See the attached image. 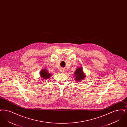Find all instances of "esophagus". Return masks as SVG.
<instances>
[{"label":"esophagus","instance_id":"obj_1","mask_svg":"<svg viewBox=\"0 0 127 127\" xmlns=\"http://www.w3.org/2000/svg\"><path fill=\"white\" fill-rule=\"evenodd\" d=\"M60 71H61V72H64V71H65V69H64V68H63V67L61 68V69H60Z\"/></svg>","mask_w":127,"mask_h":127}]
</instances>
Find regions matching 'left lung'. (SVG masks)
Here are the masks:
<instances>
[{
  "label": "left lung",
  "mask_w": 127,
  "mask_h": 127,
  "mask_svg": "<svg viewBox=\"0 0 127 127\" xmlns=\"http://www.w3.org/2000/svg\"><path fill=\"white\" fill-rule=\"evenodd\" d=\"M74 75L76 81L77 82H80L86 77V75L83 72V69L81 67L77 68V69L76 70V71L75 72Z\"/></svg>",
  "instance_id": "left-lung-1"
}]
</instances>
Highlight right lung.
Instances as JSON below:
<instances>
[{
  "label": "right lung",
  "instance_id": "right-lung-1",
  "mask_svg": "<svg viewBox=\"0 0 127 127\" xmlns=\"http://www.w3.org/2000/svg\"><path fill=\"white\" fill-rule=\"evenodd\" d=\"M39 74H40L41 78H42V79H48L52 76V74L48 73V70L46 68L42 69Z\"/></svg>",
  "mask_w": 127,
  "mask_h": 127
}]
</instances>
